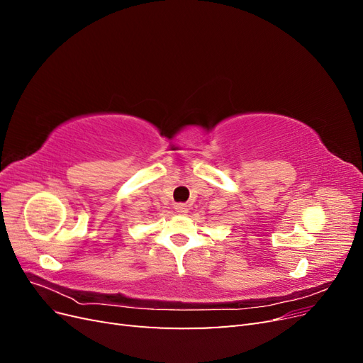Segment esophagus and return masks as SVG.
Here are the masks:
<instances>
[{
  "label": "esophagus",
  "mask_w": 363,
  "mask_h": 363,
  "mask_svg": "<svg viewBox=\"0 0 363 363\" xmlns=\"http://www.w3.org/2000/svg\"><path fill=\"white\" fill-rule=\"evenodd\" d=\"M175 211H177L180 215H184V213H188V206L183 203H179V204H175Z\"/></svg>",
  "instance_id": "1"
}]
</instances>
